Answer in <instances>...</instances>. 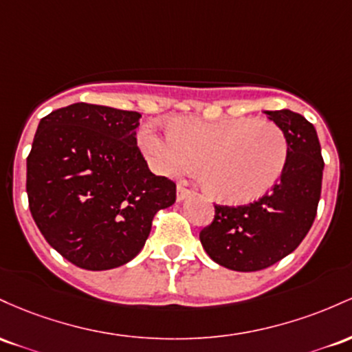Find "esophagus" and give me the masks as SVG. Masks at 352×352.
<instances>
[{
	"label": "esophagus",
	"mask_w": 352,
	"mask_h": 352,
	"mask_svg": "<svg viewBox=\"0 0 352 352\" xmlns=\"http://www.w3.org/2000/svg\"><path fill=\"white\" fill-rule=\"evenodd\" d=\"M189 196H191V191H189V189H186L184 186H181V184H177V188H176V201H177V203H181V201H184Z\"/></svg>",
	"instance_id": "obj_1"
}]
</instances>
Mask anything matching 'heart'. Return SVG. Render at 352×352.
I'll return each mask as SVG.
<instances>
[{
    "label": "heart",
    "mask_w": 352,
    "mask_h": 352,
    "mask_svg": "<svg viewBox=\"0 0 352 352\" xmlns=\"http://www.w3.org/2000/svg\"><path fill=\"white\" fill-rule=\"evenodd\" d=\"M140 148L157 175H183L197 163L201 186L226 204L251 203L266 195L283 176L289 156L281 126L252 118H175L166 124V136L144 128Z\"/></svg>",
    "instance_id": "heart-1"
}]
</instances>
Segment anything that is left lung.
Segmentation results:
<instances>
[{"instance_id": "obj_1", "label": "left lung", "mask_w": 352, "mask_h": 352, "mask_svg": "<svg viewBox=\"0 0 352 352\" xmlns=\"http://www.w3.org/2000/svg\"><path fill=\"white\" fill-rule=\"evenodd\" d=\"M289 143L283 176L267 195L246 206H214V219L199 232L201 244L219 266L261 271L291 254L313 226L324 161L316 128L301 114L264 111Z\"/></svg>"}]
</instances>
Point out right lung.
Wrapping results in <instances>:
<instances>
[{
	"mask_svg": "<svg viewBox=\"0 0 352 352\" xmlns=\"http://www.w3.org/2000/svg\"><path fill=\"white\" fill-rule=\"evenodd\" d=\"M141 114L74 102L39 121L26 160L34 223L74 266L106 271L143 250L176 184L149 171L136 146Z\"/></svg>",
	"mask_w": 352,
	"mask_h": 352,
	"instance_id": "1",
	"label": "right lung"
}]
</instances>
